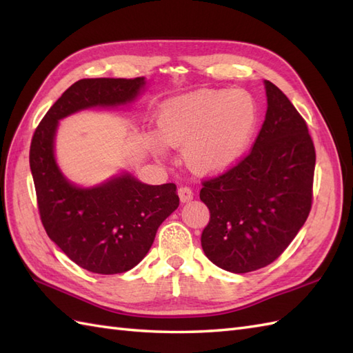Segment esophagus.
<instances>
[{"label": "esophagus", "instance_id": "obj_1", "mask_svg": "<svg viewBox=\"0 0 353 353\" xmlns=\"http://www.w3.org/2000/svg\"><path fill=\"white\" fill-rule=\"evenodd\" d=\"M179 197H181L182 203H188V201L192 200L194 194H192L191 188H188V186H182V188H179Z\"/></svg>", "mask_w": 353, "mask_h": 353}]
</instances>
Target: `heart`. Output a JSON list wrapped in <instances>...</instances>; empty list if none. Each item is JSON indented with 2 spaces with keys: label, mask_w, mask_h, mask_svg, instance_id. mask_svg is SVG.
I'll return each mask as SVG.
<instances>
[{
  "label": "heart",
  "mask_w": 353,
  "mask_h": 353,
  "mask_svg": "<svg viewBox=\"0 0 353 353\" xmlns=\"http://www.w3.org/2000/svg\"><path fill=\"white\" fill-rule=\"evenodd\" d=\"M258 125V106L244 89L199 91L167 101L157 133L168 147H183V161L197 174L230 168L245 152ZM154 152L159 145L152 139Z\"/></svg>",
  "instance_id": "obj_1"
}]
</instances>
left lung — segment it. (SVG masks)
Listing matches in <instances>:
<instances>
[{"label":"left lung","mask_w":353,"mask_h":353,"mask_svg":"<svg viewBox=\"0 0 353 353\" xmlns=\"http://www.w3.org/2000/svg\"><path fill=\"white\" fill-rule=\"evenodd\" d=\"M264 86L265 119L250 154L200 191L211 212L201 247L230 273L254 272L279 258L312 203L316 150L308 125L279 88L268 80Z\"/></svg>","instance_id":"8db88e82"}]
</instances>
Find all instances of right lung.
<instances>
[{"instance_id": "obj_1", "label": "right lung", "mask_w": 353, "mask_h": 353, "mask_svg": "<svg viewBox=\"0 0 353 353\" xmlns=\"http://www.w3.org/2000/svg\"><path fill=\"white\" fill-rule=\"evenodd\" d=\"M145 79H83L70 86L45 114L30 145L37 206L47 235L88 272L117 274L138 265L157 228L176 211L174 183L147 185L121 171L94 186L72 183L56 161L61 119L94 108L129 106Z\"/></svg>"}]
</instances>
